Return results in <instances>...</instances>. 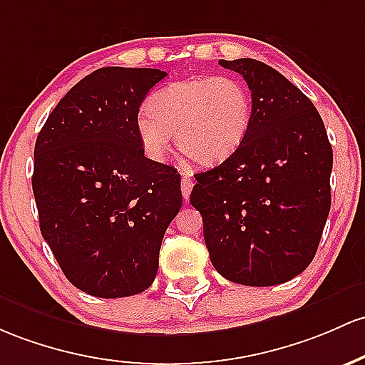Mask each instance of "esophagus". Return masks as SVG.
<instances>
[{
  "instance_id": "esophagus-1",
  "label": "esophagus",
  "mask_w": 365,
  "mask_h": 365,
  "mask_svg": "<svg viewBox=\"0 0 365 365\" xmlns=\"http://www.w3.org/2000/svg\"><path fill=\"white\" fill-rule=\"evenodd\" d=\"M182 194H183V199L185 201H189L190 197V192H192V187H194V178H192V171L190 170H182Z\"/></svg>"
}]
</instances>
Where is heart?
I'll list each match as a JSON object with an SVG mask.
<instances>
[{
  "label": "heart",
  "mask_w": 365,
  "mask_h": 365,
  "mask_svg": "<svg viewBox=\"0 0 365 365\" xmlns=\"http://www.w3.org/2000/svg\"><path fill=\"white\" fill-rule=\"evenodd\" d=\"M253 100L232 76H197L163 86L147 100L137 135L152 159H163L171 135L190 161L213 166L230 158L247 137Z\"/></svg>",
  "instance_id": "1"
}]
</instances>
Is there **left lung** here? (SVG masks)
Here are the masks:
<instances>
[{"instance_id": "1", "label": "left lung", "mask_w": 365, "mask_h": 365, "mask_svg": "<svg viewBox=\"0 0 365 365\" xmlns=\"http://www.w3.org/2000/svg\"><path fill=\"white\" fill-rule=\"evenodd\" d=\"M253 100L247 137L230 158L195 175L190 204L220 275L275 286L314 259L331 210L332 147L310 98L255 58L220 60Z\"/></svg>"}]
</instances>
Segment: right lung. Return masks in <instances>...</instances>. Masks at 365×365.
I'll use <instances>...</instances> for the list:
<instances>
[{
    "mask_svg": "<svg viewBox=\"0 0 365 365\" xmlns=\"http://www.w3.org/2000/svg\"><path fill=\"white\" fill-rule=\"evenodd\" d=\"M159 69L102 67L57 103L34 147L33 192L43 239L78 289L143 293L182 207L180 173L143 155L140 103Z\"/></svg>",
    "mask_w": 365,
    "mask_h": 365,
    "instance_id": "1",
    "label": "right lung"
}]
</instances>
